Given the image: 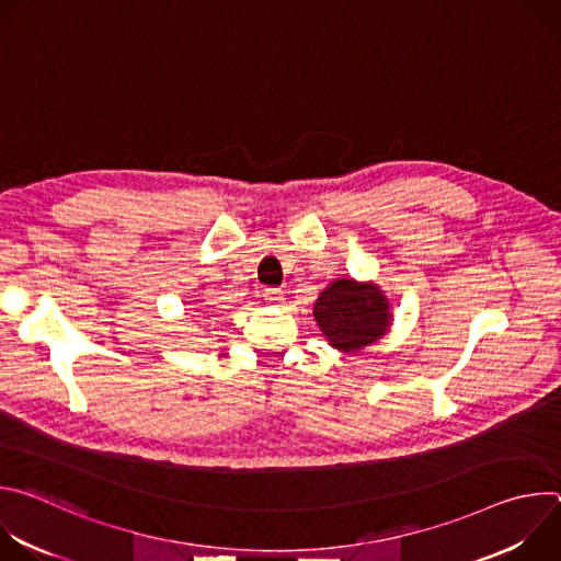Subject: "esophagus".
I'll return each mask as SVG.
<instances>
[{
    "label": "esophagus",
    "instance_id": "1",
    "mask_svg": "<svg viewBox=\"0 0 561 561\" xmlns=\"http://www.w3.org/2000/svg\"><path fill=\"white\" fill-rule=\"evenodd\" d=\"M264 299L271 304V306H284V293L279 288H266L264 290Z\"/></svg>",
    "mask_w": 561,
    "mask_h": 561
}]
</instances>
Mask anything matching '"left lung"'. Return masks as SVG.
<instances>
[{
  "instance_id": "left-lung-1",
  "label": "left lung",
  "mask_w": 561,
  "mask_h": 561,
  "mask_svg": "<svg viewBox=\"0 0 561 561\" xmlns=\"http://www.w3.org/2000/svg\"><path fill=\"white\" fill-rule=\"evenodd\" d=\"M312 314L329 346L340 353L375 344L392 324V308L381 286L353 277L333 279L319 293Z\"/></svg>"
}]
</instances>
